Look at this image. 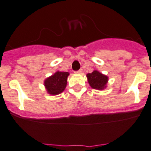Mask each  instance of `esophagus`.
<instances>
[{"label": "esophagus", "instance_id": "esophagus-1", "mask_svg": "<svg viewBox=\"0 0 151 151\" xmlns=\"http://www.w3.org/2000/svg\"><path fill=\"white\" fill-rule=\"evenodd\" d=\"M82 72H83V70L82 69H80V70H79V71H75V74H82Z\"/></svg>", "mask_w": 151, "mask_h": 151}]
</instances>
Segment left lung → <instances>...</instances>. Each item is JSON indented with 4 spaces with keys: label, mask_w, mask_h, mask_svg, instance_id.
<instances>
[{
    "label": "left lung",
    "mask_w": 151,
    "mask_h": 151,
    "mask_svg": "<svg viewBox=\"0 0 151 151\" xmlns=\"http://www.w3.org/2000/svg\"><path fill=\"white\" fill-rule=\"evenodd\" d=\"M86 77L89 86L94 89L104 90L106 88L109 77L98 70H94L91 73L87 74Z\"/></svg>",
    "instance_id": "left-lung-1"
}]
</instances>
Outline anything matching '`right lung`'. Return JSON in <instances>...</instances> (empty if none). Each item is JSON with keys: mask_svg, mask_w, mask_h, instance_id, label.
Wrapping results in <instances>:
<instances>
[{"mask_svg": "<svg viewBox=\"0 0 151 151\" xmlns=\"http://www.w3.org/2000/svg\"><path fill=\"white\" fill-rule=\"evenodd\" d=\"M68 72L57 71L53 75L46 78L44 81V86L49 95H57L63 92L67 85Z\"/></svg>", "mask_w": 151, "mask_h": 151, "instance_id": "right-lung-1", "label": "right lung"}]
</instances>
